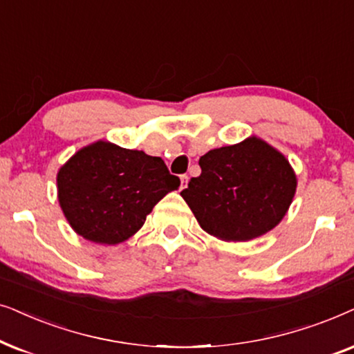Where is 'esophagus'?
<instances>
[{
    "instance_id": "1",
    "label": "esophagus",
    "mask_w": 354,
    "mask_h": 354,
    "mask_svg": "<svg viewBox=\"0 0 354 354\" xmlns=\"http://www.w3.org/2000/svg\"><path fill=\"white\" fill-rule=\"evenodd\" d=\"M187 181H189V176H187V174H183V176H181V189H185V187L187 186Z\"/></svg>"
}]
</instances>
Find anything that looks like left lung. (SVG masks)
<instances>
[{"label": "left lung", "mask_w": 354, "mask_h": 354, "mask_svg": "<svg viewBox=\"0 0 354 354\" xmlns=\"http://www.w3.org/2000/svg\"><path fill=\"white\" fill-rule=\"evenodd\" d=\"M201 176L181 191L201 228L221 241H251L275 228L293 202L295 169L256 136L209 150Z\"/></svg>", "instance_id": "left-lung-1"}]
</instances>
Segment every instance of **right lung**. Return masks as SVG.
<instances>
[{
  "instance_id": "obj_1",
  "label": "right lung",
  "mask_w": 354,
  "mask_h": 354,
  "mask_svg": "<svg viewBox=\"0 0 354 354\" xmlns=\"http://www.w3.org/2000/svg\"><path fill=\"white\" fill-rule=\"evenodd\" d=\"M58 201L79 236L120 244L142 228L168 192L180 187L160 157L97 140L77 150L56 174Z\"/></svg>"
}]
</instances>
